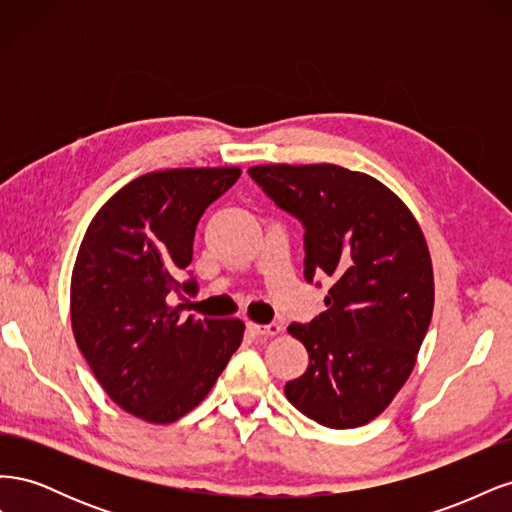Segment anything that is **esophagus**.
I'll return each mask as SVG.
<instances>
[{"mask_svg":"<svg viewBox=\"0 0 512 512\" xmlns=\"http://www.w3.org/2000/svg\"><path fill=\"white\" fill-rule=\"evenodd\" d=\"M247 331L258 335V337H273L284 333V327L280 322H271V324H256V322H247Z\"/></svg>","mask_w":512,"mask_h":512,"instance_id":"1","label":"esophagus"}]
</instances>
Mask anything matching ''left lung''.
<instances>
[{"mask_svg": "<svg viewBox=\"0 0 512 512\" xmlns=\"http://www.w3.org/2000/svg\"><path fill=\"white\" fill-rule=\"evenodd\" d=\"M250 177L305 228L307 282L329 277L327 312L290 324L307 371L284 393L312 421H374L410 378L433 314V269L412 211L378 179L335 164H265Z\"/></svg>", "mask_w": 512, "mask_h": 512, "instance_id": "8db88e82", "label": "left lung"}]
</instances>
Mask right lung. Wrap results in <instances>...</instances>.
Masks as SVG:
<instances>
[{"mask_svg": "<svg viewBox=\"0 0 512 512\" xmlns=\"http://www.w3.org/2000/svg\"><path fill=\"white\" fill-rule=\"evenodd\" d=\"M241 168H170L130 181L91 220L70 282L76 346L106 395L147 423H175L213 389L241 346L239 318L181 316L173 292L200 215Z\"/></svg>", "mask_w": 512, "mask_h": 512, "instance_id": "1", "label": "right lung"}]
</instances>
